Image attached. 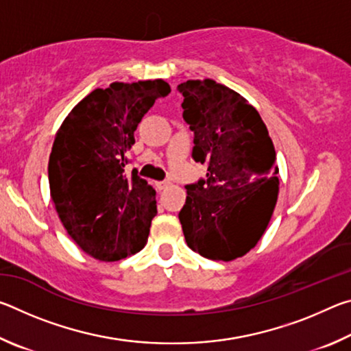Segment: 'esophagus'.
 Wrapping results in <instances>:
<instances>
[{
    "instance_id": "34e87169",
    "label": "esophagus",
    "mask_w": 351,
    "mask_h": 351,
    "mask_svg": "<svg viewBox=\"0 0 351 351\" xmlns=\"http://www.w3.org/2000/svg\"><path fill=\"white\" fill-rule=\"evenodd\" d=\"M170 186V182L169 181H161V182H156V189L158 190H164V189H167Z\"/></svg>"
}]
</instances>
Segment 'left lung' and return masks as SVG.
I'll use <instances>...</instances> for the list:
<instances>
[{"label": "left lung", "mask_w": 351, "mask_h": 351, "mask_svg": "<svg viewBox=\"0 0 351 351\" xmlns=\"http://www.w3.org/2000/svg\"><path fill=\"white\" fill-rule=\"evenodd\" d=\"M182 117L192 130V158L206 180L189 184L180 212L187 246L206 258L230 261L257 245L278 195V167L258 111L212 79L178 85Z\"/></svg>", "instance_id": "1"}]
</instances>
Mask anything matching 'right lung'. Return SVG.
Masks as SVG:
<instances>
[{"instance_id":"right-lung-1","label":"right lung","mask_w":351,"mask_h":351,"mask_svg":"<svg viewBox=\"0 0 351 351\" xmlns=\"http://www.w3.org/2000/svg\"><path fill=\"white\" fill-rule=\"evenodd\" d=\"M170 85L161 79L114 82L82 99L56 134L49 156L51 198L83 252L117 261L147 245L156 192L133 170L125 173L134 132Z\"/></svg>"}]
</instances>
